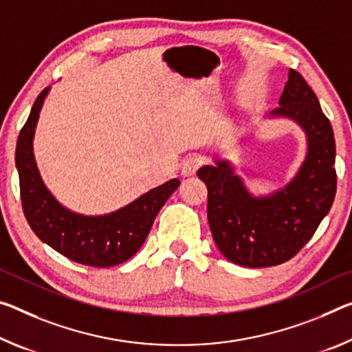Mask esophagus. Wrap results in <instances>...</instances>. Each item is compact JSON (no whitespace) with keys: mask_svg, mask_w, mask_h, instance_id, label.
Returning a JSON list of instances; mask_svg holds the SVG:
<instances>
[{"mask_svg":"<svg viewBox=\"0 0 352 352\" xmlns=\"http://www.w3.org/2000/svg\"><path fill=\"white\" fill-rule=\"evenodd\" d=\"M204 163V158L199 155H191L183 161L182 164V175L183 177H191L197 172V169L200 167V164Z\"/></svg>","mask_w":352,"mask_h":352,"instance_id":"esophagus-1","label":"esophagus"}]
</instances>
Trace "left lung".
I'll return each mask as SVG.
<instances>
[{"instance_id":"1","label":"left lung","mask_w":352,"mask_h":352,"mask_svg":"<svg viewBox=\"0 0 352 352\" xmlns=\"http://www.w3.org/2000/svg\"><path fill=\"white\" fill-rule=\"evenodd\" d=\"M270 119H289L305 133L307 153L292 180L254 196L226 158L214 156L197 175L208 189V224L217 249L232 263L267 267L293 258L314 236L337 191L336 139L320 102L296 70Z\"/></svg>"}]
</instances>
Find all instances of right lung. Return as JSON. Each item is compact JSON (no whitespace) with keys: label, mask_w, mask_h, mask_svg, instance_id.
Returning a JSON list of instances; mask_svg holds the SVG:
<instances>
[{"label":"right lung","mask_w":352,"mask_h":352,"mask_svg":"<svg viewBox=\"0 0 352 352\" xmlns=\"http://www.w3.org/2000/svg\"><path fill=\"white\" fill-rule=\"evenodd\" d=\"M50 89L38 94L16 141L15 164L28 224L41 241L76 263L96 267L124 263L146 241L156 214L180 180L172 178L113 213L86 216L67 208L43 183L32 150L38 114Z\"/></svg>","instance_id":"1"}]
</instances>
